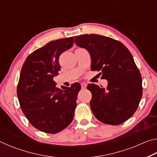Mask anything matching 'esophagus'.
<instances>
[{
    "label": "esophagus",
    "mask_w": 157,
    "mask_h": 157,
    "mask_svg": "<svg viewBox=\"0 0 157 157\" xmlns=\"http://www.w3.org/2000/svg\"><path fill=\"white\" fill-rule=\"evenodd\" d=\"M81 86H82V89H85L86 87V83H81Z\"/></svg>",
    "instance_id": "obj_1"
}]
</instances>
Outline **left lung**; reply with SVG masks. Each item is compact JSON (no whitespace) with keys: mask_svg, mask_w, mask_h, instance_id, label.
I'll return each mask as SVG.
<instances>
[{"mask_svg":"<svg viewBox=\"0 0 157 157\" xmlns=\"http://www.w3.org/2000/svg\"><path fill=\"white\" fill-rule=\"evenodd\" d=\"M75 43L89 52L91 70L100 71L108 81L105 89L94 84L87 86L94 115L105 124L124 123L136 111L143 94L141 75L131 52L121 42L99 34L77 36Z\"/></svg>","mask_w":157,"mask_h":157,"instance_id":"8db88e82","label":"left lung"}]
</instances>
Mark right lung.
I'll use <instances>...</instances> for the list:
<instances>
[{
    "instance_id": "obj_1",
    "label": "right lung",
    "mask_w": 157,
    "mask_h": 157,
    "mask_svg": "<svg viewBox=\"0 0 157 157\" xmlns=\"http://www.w3.org/2000/svg\"><path fill=\"white\" fill-rule=\"evenodd\" d=\"M73 43V36L50 41L32 52L21 68L17 86L21 110L41 132L55 134L73 121L80 84L76 82L60 89L53 78L60 71V55Z\"/></svg>"
}]
</instances>
